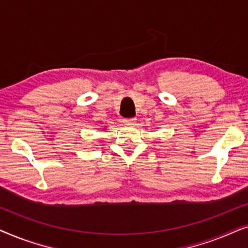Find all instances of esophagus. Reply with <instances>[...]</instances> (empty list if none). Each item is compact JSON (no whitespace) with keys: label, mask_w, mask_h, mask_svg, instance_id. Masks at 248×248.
I'll use <instances>...</instances> for the list:
<instances>
[{"label":"esophagus","mask_w":248,"mask_h":248,"mask_svg":"<svg viewBox=\"0 0 248 248\" xmlns=\"http://www.w3.org/2000/svg\"><path fill=\"white\" fill-rule=\"evenodd\" d=\"M123 122L125 125H135V123H137V120H135V118H124Z\"/></svg>","instance_id":"34e87169"}]
</instances>
